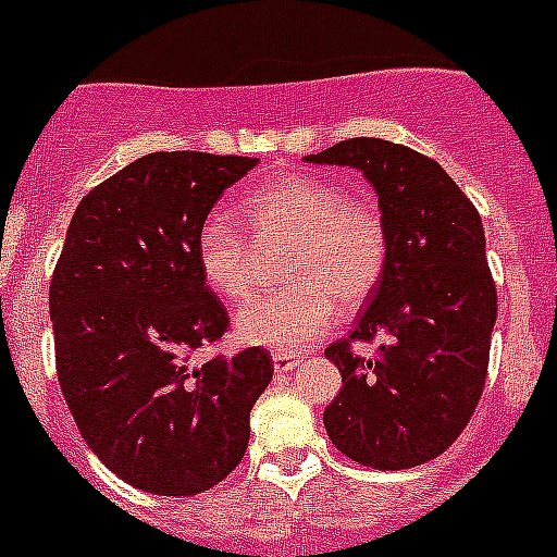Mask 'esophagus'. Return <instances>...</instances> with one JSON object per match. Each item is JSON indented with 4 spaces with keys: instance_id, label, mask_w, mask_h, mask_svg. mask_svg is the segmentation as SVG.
Returning a JSON list of instances; mask_svg holds the SVG:
<instances>
[{
    "instance_id": "34e87169",
    "label": "esophagus",
    "mask_w": 557,
    "mask_h": 557,
    "mask_svg": "<svg viewBox=\"0 0 557 557\" xmlns=\"http://www.w3.org/2000/svg\"><path fill=\"white\" fill-rule=\"evenodd\" d=\"M298 366H304V357H298V354H273V368L278 373H289Z\"/></svg>"
}]
</instances>
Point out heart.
Wrapping results in <instances>:
<instances>
[{
    "mask_svg": "<svg viewBox=\"0 0 557 557\" xmlns=\"http://www.w3.org/2000/svg\"><path fill=\"white\" fill-rule=\"evenodd\" d=\"M256 243H295L284 264L293 287L256 298L236 314V337L275 354H295L321 337L339 301L359 307L387 264V231L376 209L354 203L337 184L287 175L243 203ZM200 273L223 298H248L259 284V250L231 220L211 214L198 231Z\"/></svg>",
    "mask_w": 557,
    "mask_h": 557,
    "instance_id": "1",
    "label": "heart"
}]
</instances>
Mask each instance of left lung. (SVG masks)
Listing matches in <instances>:
<instances>
[{"label": "left lung", "instance_id": "obj_1", "mask_svg": "<svg viewBox=\"0 0 557 557\" xmlns=\"http://www.w3.org/2000/svg\"><path fill=\"white\" fill-rule=\"evenodd\" d=\"M309 164L351 166L379 198L387 264L348 339L326 348L343 387L323 412L329 437L379 471L444 455L474 416L488 373L496 287L482 220L437 161L385 139L339 141ZM385 336L373 358L350 339Z\"/></svg>", "mask_w": 557, "mask_h": 557}]
</instances>
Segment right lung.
<instances>
[{
	"label": "right lung",
	"mask_w": 557,
	"mask_h": 557,
	"mask_svg": "<svg viewBox=\"0 0 557 557\" xmlns=\"http://www.w3.org/2000/svg\"><path fill=\"white\" fill-rule=\"evenodd\" d=\"M259 159L150 152L72 214L49 284L58 382L88 449L133 488L195 496L239 466L273 379L264 348L191 351L228 329L198 264V231Z\"/></svg>",
	"instance_id": "add662e5"
}]
</instances>
